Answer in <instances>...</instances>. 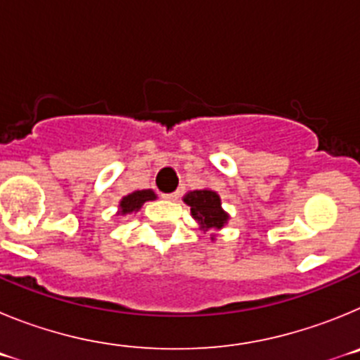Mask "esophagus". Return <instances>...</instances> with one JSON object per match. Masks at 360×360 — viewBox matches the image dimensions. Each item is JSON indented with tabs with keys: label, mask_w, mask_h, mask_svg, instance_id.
<instances>
[{
	"label": "esophagus",
	"mask_w": 360,
	"mask_h": 360,
	"mask_svg": "<svg viewBox=\"0 0 360 360\" xmlns=\"http://www.w3.org/2000/svg\"><path fill=\"white\" fill-rule=\"evenodd\" d=\"M178 198H180V193H178V191H174V193H167V195H164V200H169V202H176Z\"/></svg>",
	"instance_id": "esophagus-1"
}]
</instances>
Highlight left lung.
<instances>
[{
	"instance_id": "1",
	"label": "left lung",
	"mask_w": 360,
	"mask_h": 360,
	"mask_svg": "<svg viewBox=\"0 0 360 360\" xmlns=\"http://www.w3.org/2000/svg\"><path fill=\"white\" fill-rule=\"evenodd\" d=\"M184 203L191 207V216L198 224L200 231L211 232V240H216V232L221 231L229 224V212L221 207V198L216 191L209 189H196L187 191L184 195Z\"/></svg>"
}]
</instances>
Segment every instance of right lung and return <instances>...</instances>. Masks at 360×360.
Segmentation results:
<instances>
[{"instance_id":"obj_1","label":"right lung","mask_w":360,"mask_h":360,"mask_svg":"<svg viewBox=\"0 0 360 360\" xmlns=\"http://www.w3.org/2000/svg\"><path fill=\"white\" fill-rule=\"evenodd\" d=\"M151 200H157V195H155V191L153 189L133 191V193H129V195L120 198L117 214L126 216V214H131V212H139L142 205H144L146 202H151Z\"/></svg>"}]
</instances>
